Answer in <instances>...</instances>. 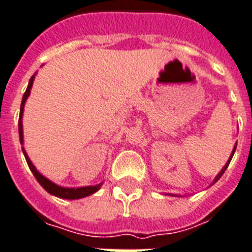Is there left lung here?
<instances>
[{"instance_id": "1", "label": "left lung", "mask_w": 252, "mask_h": 252, "mask_svg": "<svg viewBox=\"0 0 252 252\" xmlns=\"http://www.w3.org/2000/svg\"><path fill=\"white\" fill-rule=\"evenodd\" d=\"M235 150H236V144H235V147H234V150H232V152H231V155H230V159L227 160V163L224 164V167H223V168H221L220 172H219V173H218V175H216V178L214 179V182H212V183H211V186H212V184H215L216 182H218V180H219V179H220L221 175H223V173H224V171H225V169H227V167H228V164H230L231 159H232V156H234V154H235ZM172 196H180V195H172Z\"/></svg>"}]
</instances>
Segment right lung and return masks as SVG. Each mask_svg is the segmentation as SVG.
<instances>
[{"mask_svg":"<svg viewBox=\"0 0 252 252\" xmlns=\"http://www.w3.org/2000/svg\"><path fill=\"white\" fill-rule=\"evenodd\" d=\"M34 76L36 73L33 74L29 80V84H28V88L22 96L21 101V108H20V119H18V133H20V141L21 144H24V129H22V116H24V107H25V102H27L29 94H31V89L33 87V81H34ZM22 152H24V156L27 159V163L29 165V168L34 175V178L37 179V182L42 186V188L45 189L46 192H49L50 195L53 196L61 197V199H68V200H74V199H81V197H87L89 195H93L94 192H97L98 189L101 188L102 183H98L96 186H87V187H63V186H59V184L53 183L52 180H49L48 178H45L42 173H40L37 171V168L34 167V164L32 163V160L29 159L27 151L22 147Z\"/></svg>","mask_w":252,"mask_h":252,"instance_id":"1","label":"right lung"}]
</instances>
